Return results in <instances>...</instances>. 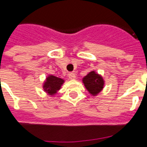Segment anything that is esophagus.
<instances>
[{"label": "esophagus", "instance_id": "1", "mask_svg": "<svg viewBox=\"0 0 147 147\" xmlns=\"http://www.w3.org/2000/svg\"><path fill=\"white\" fill-rule=\"evenodd\" d=\"M68 78L71 80H76V75L73 72H71V73H69L68 74Z\"/></svg>", "mask_w": 147, "mask_h": 147}]
</instances>
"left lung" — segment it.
Wrapping results in <instances>:
<instances>
[{"label":"left lung","instance_id":"obj_1","mask_svg":"<svg viewBox=\"0 0 147 147\" xmlns=\"http://www.w3.org/2000/svg\"><path fill=\"white\" fill-rule=\"evenodd\" d=\"M85 88L92 96H97L105 86V80L100 74L91 71L82 79Z\"/></svg>","mask_w":147,"mask_h":147}]
</instances>
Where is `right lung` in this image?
Listing matches in <instances>:
<instances>
[{
	"mask_svg": "<svg viewBox=\"0 0 147 147\" xmlns=\"http://www.w3.org/2000/svg\"><path fill=\"white\" fill-rule=\"evenodd\" d=\"M64 83V80L63 79L53 75H49L43 83L42 88L48 95L53 97L61 90Z\"/></svg>",
	"mask_w": 147,
	"mask_h": 147,
	"instance_id": "right-lung-1",
	"label": "right lung"
}]
</instances>
